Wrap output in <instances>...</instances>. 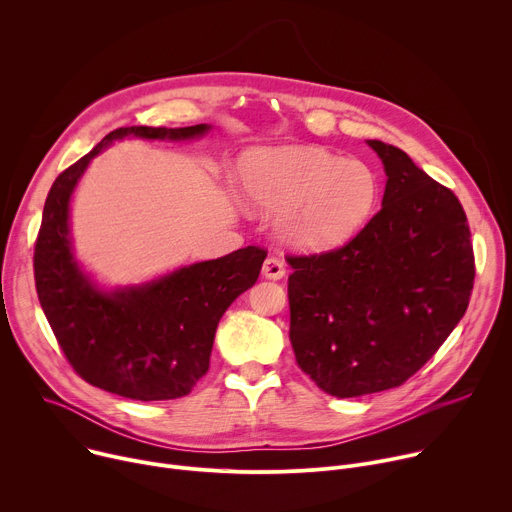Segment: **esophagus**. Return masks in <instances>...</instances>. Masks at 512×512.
Listing matches in <instances>:
<instances>
[{
    "label": "esophagus",
    "instance_id": "obj_1",
    "mask_svg": "<svg viewBox=\"0 0 512 512\" xmlns=\"http://www.w3.org/2000/svg\"><path fill=\"white\" fill-rule=\"evenodd\" d=\"M261 273H263L265 279L277 281V279H281V277L285 275V265H283V261L277 259V257H267L265 263H263Z\"/></svg>",
    "mask_w": 512,
    "mask_h": 512
}]
</instances>
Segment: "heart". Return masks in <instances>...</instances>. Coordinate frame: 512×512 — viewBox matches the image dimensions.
Listing matches in <instances>:
<instances>
[{"mask_svg": "<svg viewBox=\"0 0 512 512\" xmlns=\"http://www.w3.org/2000/svg\"><path fill=\"white\" fill-rule=\"evenodd\" d=\"M247 202L279 214L277 229L300 251H326L352 239L379 200V176L362 160L338 158L316 145H283L241 162Z\"/></svg>", "mask_w": 512, "mask_h": 512, "instance_id": "heart-1", "label": "heart"}]
</instances>
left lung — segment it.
Instances as JSON below:
<instances>
[{
	"label": "left lung",
	"instance_id": "left-lung-1",
	"mask_svg": "<svg viewBox=\"0 0 512 512\" xmlns=\"http://www.w3.org/2000/svg\"><path fill=\"white\" fill-rule=\"evenodd\" d=\"M383 162L381 210L340 249L287 257L289 340L328 395L403 385L466 314L474 253L466 212L395 145L367 139Z\"/></svg>",
	"mask_w": 512,
	"mask_h": 512
}]
</instances>
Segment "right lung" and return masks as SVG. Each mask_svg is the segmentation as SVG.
<instances>
[{"label":"right lung","instance_id":"add662e5","mask_svg":"<svg viewBox=\"0 0 512 512\" xmlns=\"http://www.w3.org/2000/svg\"><path fill=\"white\" fill-rule=\"evenodd\" d=\"M208 131L206 123L119 127L48 192L34 249L38 300L72 369L93 387L135 401L188 395L208 371L218 322L259 277L267 251L245 247L139 285L103 289L72 251L70 198L95 156L125 137L188 141Z\"/></svg>","mask_w":512,"mask_h":512}]
</instances>
